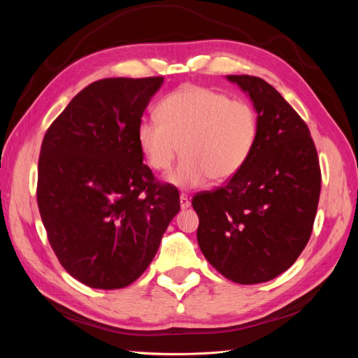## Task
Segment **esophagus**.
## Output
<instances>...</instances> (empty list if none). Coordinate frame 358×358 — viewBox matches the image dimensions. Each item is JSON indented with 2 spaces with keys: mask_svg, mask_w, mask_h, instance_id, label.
<instances>
[{
  "mask_svg": "<svg viewBox=\"0 0 358 358\" xmlns=\"http://www.w3.org/2000/svg\"><path fill=\"white\" fill-rule=\"evenodd\" d=\"M179 203H180V209H188L191 206L189 199L185 196V194H182V196L179 197Z\"/></svg>",
  "mask_w": 358,
  "mask_h": 358,
  "instance_id": "34e87169",
  "label": "esophagus"
}]
</instances>
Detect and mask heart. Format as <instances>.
I'll list each match as a JSON object with an SVG mask.
<instances>
[{"mask_svg": "<svg viewBox=\"0 0 358 358\" xmlns=\"http://www.w3.org/2000/svg\"><path fill=\"white\" fill-rule=\"evenodd\" d=\"M158 117L137 125V146L150 169L166 171L179 189L203 187L210 178L227 180L246 162L257 137V113L243 100L197 85L169 94L158 104Z\"/></svg>", "mask_w": 358, "mask_h": 358, "instance_id": "obj_1", "label": "heart"}]
</instances>
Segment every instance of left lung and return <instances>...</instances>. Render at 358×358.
Here are the masks:
<instances>
[{
	"instance_id": "8db88e82",
	"label": "left lung",
	"mask_w": 358,
	"mask_h": 358,
	"mask_svg": "<svg viewBox=\"0 0 358 358\" xmlns=\"http://www.w3.org/2000/svg\"><path fill=\"white\" fill-rule=\"evenodd\" d=\"M249 96L257 137L242 169L216 191L192 199L206 259L236 284L284 273L305 249L315 221L321 171L308 125L272 85L227 76Z\"/></svg>"
}]
</instances>
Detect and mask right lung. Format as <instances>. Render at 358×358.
Masks as SVG:
<instances>
[{
  "label": "right lung",
  "mask_w": 358,
  "mask_h": 358,
  "mask_svg": "<svg viewBox=\"0 0 358 358\" xmlns=\"http://www.w3.org/2000/svg\"><path fill=\"white\" fill-rule=\"evenodd\" d=\"M162 78L86 86L46 131L37 201L59 263L91 288H124L152 262L179 192L143 164L137 125Z\"/></svg>",
  "instance_id": "1"
}]
</instances>
